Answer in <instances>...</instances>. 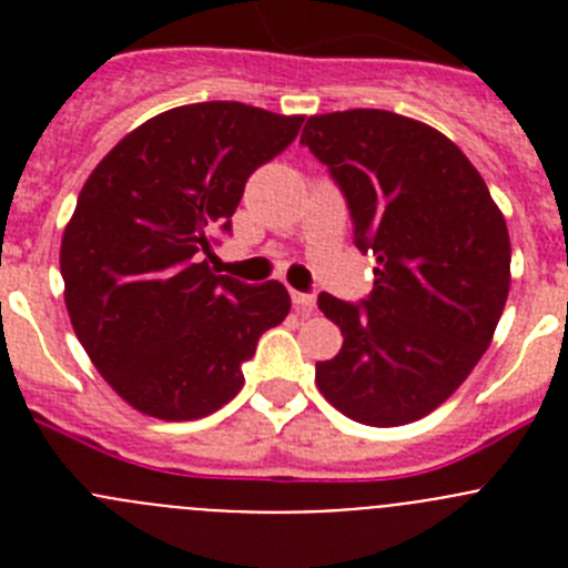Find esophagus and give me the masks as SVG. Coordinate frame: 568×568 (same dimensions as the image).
Returning <instances> with one entry per match:
<instances>
[{
  "instance_id": "34e87169",
  "label": "esophagus",
  "mask_w": 568,
  "mask_h": 568,
  "mask_svg": "<svg viewBox=\"0 0 568 568\" xmlns=\"http://www.w3.org/2000/svg\"><path fill=\"white\" fill-rule=\"evenodd\" d=\"M293 304H295V310H298L301 315H313V310H315V295L293 293Z\"/></svg>"
}]
</instances>
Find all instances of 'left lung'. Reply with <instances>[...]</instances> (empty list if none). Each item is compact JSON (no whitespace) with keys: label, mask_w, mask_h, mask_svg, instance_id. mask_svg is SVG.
<instances>
[{"label":"left lung","mask_w":568,"mask_h":568,"mask_svg":"<svg viewBox=\"0 0 568 568\" xmlns=\"http://www.w3.org/2000/svg\"><path fill=\"white\" fill-rule=\"evenodd\" d=\"M301 144L344 193L355 247L375 255L369 298L318 295L344 346L315 364V384L358 424H413L464 384L495 335L509 295L504 213L458 144L406 115H310Z\"/></svg>","instance_id":"obj_1"}]
</instances>
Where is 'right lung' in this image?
Here are the masks:
<instances>
[{"mask_svg":"<svg viewBox=\"0 0 568 568\" xmlns=\"http://www.w3.org/2000/svg\"><path fill=\"white\" fill-rule=\"evenodd\" d=\"M301 122L241 102L182 104L124 135L84 182L59 253L64 304L93 366L139 413L222 409L261 335L287 318L284 284L255 287L199 258Z\"/></svg>","mask_w":568,"mask_h":568,"instance_id":"add662e5","label":"right lung"}]
</instances>
